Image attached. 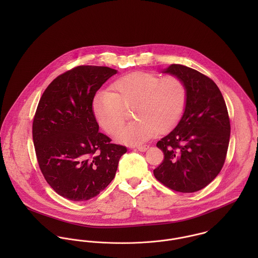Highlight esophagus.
Segmentation results:
<instances>
[{
  "label": "esophagus",
  "instance_id": "34e87169",
  "mask_svg": "<svg viewBox=\"0 0 258 258\" xmlns=\"http://www.w3.org/2000/svg\"><path fill=\"white\" fill-rule=\"evenodd\" d=\"M148 148H149L148 145H140V146H137V150L140 152H145Z\"/></svg>",
  "mask_w": 258,
  "mask_h": 258
}]
</instances>
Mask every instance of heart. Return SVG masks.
Masks as SVG:
<instances>
[{"label":"heart","instance_id":"obj_1","mask_svg":"<svg viewBox=\"0 0 258 258\" xmlns=\"http://www.w3.org/2000/svg\"><path fill=\"white\" fill-rule=\"evenodd\" d=\"M111 91H98L91 109L99 126L116 135L126 119L125 109L132 108L134 119L118 135L129 145L141 144L158 132L172 131L182 120L187 105V87L177 75L134 72L115 79Z\"/></svg>","mask_w":258,"mask_h":258}]
</instances>
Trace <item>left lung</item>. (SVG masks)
Here are the masks:
<instances>
[{"instance_id": "8db88e82", "label": "left lung", "mask_w": 258, "mask_h": 258, "mask_svg": "<svg viewBox=\"0 0 258 258\" xmlns=\"http://www.w3.org/2000/svg\"><path fill=\"white\" fill-rule=\"evenodd\" d=\"M164 73L181 77L188 96L180 123L157 143L164 160L154 176L176 191H198L223 167L230 136L228 112L221 90L207 75L182 64H172Z\"/></svg>"}]
</instances>
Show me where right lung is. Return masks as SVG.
<instances>
[{
	"label": "right lung",
	"mask_w": 258,
	"mask_h": 258,
	"mask_svg": "<svg viewBox=\"0 0 258 258\" xmlns=\"http://www.w3.org/2000/svg\"><path fill=\"white\" fill-rule=\"evenodd\" d=\"M116 74L107 67H76L54 78L39 99L33 121L37 163L47 184L70 201L96 197L127 152L98 132L91 109L97 90Z\"/></svg>",
	"instance_id": "obj_1"
}]
</instances>
